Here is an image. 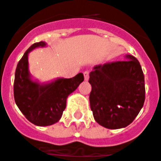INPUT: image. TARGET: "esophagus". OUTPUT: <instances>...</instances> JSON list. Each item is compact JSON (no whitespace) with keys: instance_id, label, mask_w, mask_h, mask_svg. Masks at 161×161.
I'll list each match as a JSON object with an SVG mask.
<instances>
[{"instance_id":"34e87169","label":"esophagus","mask_w":161,"mask_h":161,"mask_svg":"<svg viewBox=\"0 0 161 161\" xmlns=\"http://www.w3.org/2000/svg\"><path fill=\"white\" fill-rule=\"evenodd\" d=\"M84 79L85 80H89V78H90V73H89V71H86L84 72Z\"/></svg>"}]
</instances>
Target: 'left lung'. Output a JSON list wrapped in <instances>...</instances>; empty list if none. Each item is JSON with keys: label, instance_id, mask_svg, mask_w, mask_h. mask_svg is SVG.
<instances>
[{"label": "left lung", "instance_id": "obj_1", "mask_svg": "<svg viewBox=\"0 0 161 161\" xmlns=\"http://www.w3.org/2000/svg\"><path fill=\"white\" fill-rule=\"evenodd\" d=\"M125 58L122 61L96 65L90 73L93 116L108 129H121L131 124L145 101L141 65L132 55Z\"/></svg>", "mask_w": 161, "mask_h": 161}]
</instances>
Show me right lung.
Listing matches in <instances>:
<instances>
[{
  "label": "right lung",
  "instance_id": "obj_1",
  "mask_svg": "<svg viewBox=\"0 0 161 161\" xmlns=\"http://www.w3.org/2000/svg\"><path fill=\"white\" fill-rule=\"evenodd\" d=\"M47 47L45 42L31 45L17 65L14 84V100L21 113L37 126L52 125L62 116L66 99L84 81L83 73L71 78L58 77L41 83L33 78L29 69V53L37 47Z\"/></svg>",
  "mask_w": 161,
  "mask_h": 161
}]
</instances>
